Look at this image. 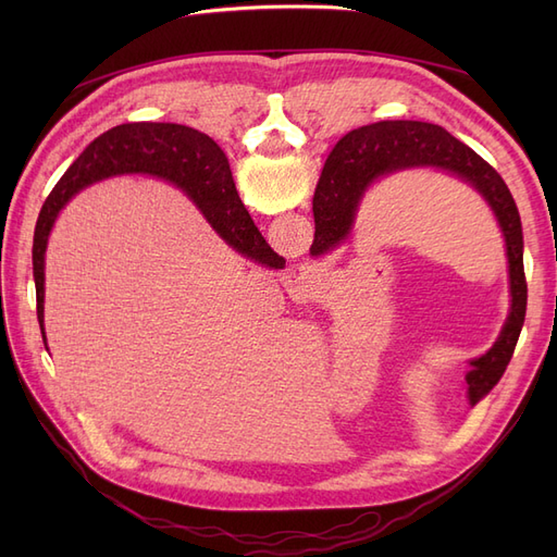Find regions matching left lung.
<instances>
[{"instance_id":"8db88e82","label":"left lung","mask_w":557,"mask_h":557,"mask_svg":"<svg viewBox=\"0 0 557 557\" xmlns=\"http://www.w3.org/2000/svg\"><path fill=\"white\" fill-rule=\"evenodd\" d=\"M407 170H436L471 185L497 218L509 260L511 309L497 342L481 358L469 360V401L476 404L502 379L525 323L528 283L522 269V227L507 183L467 144L432 123L381 121L348 132L327 156L313 195L315 237L311 256L342 246L356 225L360 201L372 185Z\"/></svg>"}]
</instances>
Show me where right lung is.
I'll return each mask as SVG.
<instances>
[{"instance_id":"obj_1","label":"right lung","mask_w":557,"mask_h":557,"mask_svg":"<svg viewBox=\"0 0 557 557\" xmlns=\"http://www.w3.org/2000/svg\"><path fill=\"white\" fill-rule=\"evenodd\" d=\"M123 174H146L174 183L195 201L207 223L221 234V239L237 248L242 256L269 267H283L285 262L283 258L281 264L274 262L278 256L269 248L242 205L225 153L205 132L176 123L117 125L83 150L58 181L53 193L46 197L39 211L35 246H32V269H35L37 318L44 342V264L50 230L66 201L76 193L102 178Z\"/></svg>"}]
</instances>
